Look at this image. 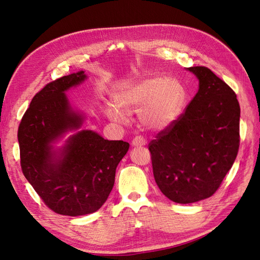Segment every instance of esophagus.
I'll use <instances>...</instances> for the list:
<instances>
[{
    "label": "esophagus",
    "instance_id": "34e87169",
    "mask_svg": "<svg viewBox=\"0 0 260 260\" xmlns=\"http://www.w3.org/2000/svg\"><path fill=\"white\" fill-rule=\"evenodd\" d=\"M146 144V141L143 137L138 136L132 140V146H143Z\"/></svg>",
    "mask_w": 260,
    "mask_h": 260
}]
</instances>
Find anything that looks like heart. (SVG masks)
Returning a JSON list of instances; mask_svg holds the SVG:
<instances>
[{
  "label": "heart",
  "instance_id": "1",
  "mask_svg": "<svg viewBox=\"0 0 260 260\" xmlns=\"http://www.w3.org/2000/svg\"><path fill=\"white\" fill-rule=\"evenodd\" d=\"M115 102L127 113L140 112L146 128L164 130L177 120L184 102V89L176 78L154 76L123 86L115 94ZM120 109L109 106L107 115L115 121L124 122L127 114Z\"/></svg>",
  "mask_w": 260,
  "mask_h": 260
}]
</instances>
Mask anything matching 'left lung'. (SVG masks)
Returning a JSON list of instances; mask_svg holds the SVG:
<instances>
[{"instance_id": "left-lung-1", "label": "left lung", "mask_w": 260, "mask_h": 260, "mask_svg": "<svg viewBox=\"0 0 260 260\" xmlns=\"http://www.w3.org/2000/svg\"><path fill=\"white\" fill-rule=\"evenodd\" d=\"M187 70L198 77V93L185 112L148 144L157 185L179 204L210 198L231 169L240 146L237 94L207 67Z\"/></svg>"}]
</instances>
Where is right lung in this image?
Returning a JSON list of instances; mask_svg holds the SVG:
<instances>
[{
	"label": "right lung",
	"mask_w": 260,
	"mask_h": 260,
	"mask_svg": "<svg viewBox=\"0 0 260 260\" xmlns=\"http://www.w3.org/2000/svg\"><path fill=\"white\" fill-rule=\"evenodd\" d=\"M85 78L79 72L46 84L23 114L17 135L23 176L50 209L72 217L103 206L113 190L118 164L129 149L128 142L81 130L58 152L53 151L52 143L82 125L83 116L70 106L65 91Z\"/></svg>",
	"instance_id": "add662e5"
}]
</instances>
